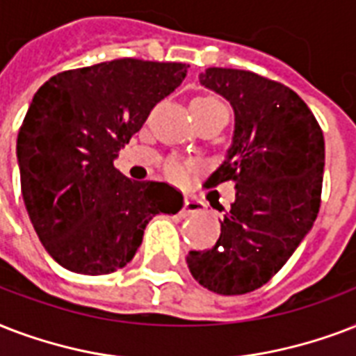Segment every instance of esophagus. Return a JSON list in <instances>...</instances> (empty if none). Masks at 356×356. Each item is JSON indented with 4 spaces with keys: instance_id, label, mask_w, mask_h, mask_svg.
I'll return each mask as SVG.
<instances>
[{
    "instance_id": "obj_1",
    "label": "esophagus",
    "mask_w": 356,
    "mask_h": 356,
    "mask_svg": "<svg viewBox=\"0 0 356 356\" xmlns=\"http://www.w3.org/2000/svg\"><path fill=\"white\" fill-rule=\"evenodd\" d=\"M200 211H204V202H200L197 198H186L184 209H181V216L189 217L195 216V213H200Z\"/></svg>"
}]
</instances>
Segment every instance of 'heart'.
Listing matches in <instances>:
<instances>
[{
  "label": "heart",
  "instance_id": "heart-1",
  "mask_svg": "<svg viewBox=\"0 0 356 356\" xmlns=\"http://www.w3.org/2000/svg\"><path fill=\"white\" fill-rule=\"evenodd\" d=\"M193 104H221L216 98H208V96H204V98H195ZM165 169H167V175L172 178V180H184L186 178V165L181 163L180 159H169L167 165H165Z\"/></svg>",
  "mask_w": 356,
  "mask_h": 356
}]
</instances>
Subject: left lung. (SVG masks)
<instances>
[{"instance_id":"left-lung-1","label":"left lung","mask_w":356,"mask_h":356,"mask_svg":"<svg viewBox=\"0 0 356 356\" xmlns=\"http://www.w3.org/2000/svg\"><path fill=\"white\" fill-rule=\"evenodd\" d=\"M200 85L234 109L232 143L206 186L236 181L213 249L191 250L187 267L209 291L241 296L260 288L310 232L323 184V131L282 83L234 68H208Z\"/></svg>"}]
</instances>
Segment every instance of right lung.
<instances>
[{
  "label": "right lung",
  "instance_id": "add662e5",
  "mask_svg": "<svg viewBox=\"0 0 356 356\" xmlns=\"http://www.w3.org/2000/svg\"><path fill=\"white\" fill-rule=\"evenodd\" d=\"M187 66L109 60L57 74L33 96L16 140L22 197L44 249L68 271H117L154 216L184 206L172 186L129 180L113 161Z\"/></svg>",
  "mask_w": 356,
  "mask_h": 356
}]
</instances>
